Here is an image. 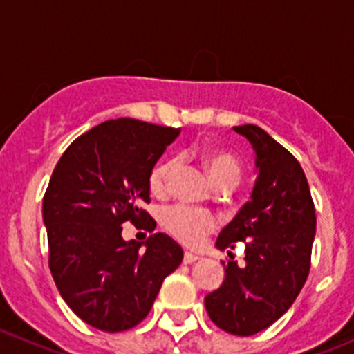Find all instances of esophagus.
Wrapping results in <instances>:
<instances>
[{
    "label": "esophagus",
    "instance_id": "34e87169",
    "mask_svg": "<svg viewBox=\"0 0 354 354\" xmlns=\"http://www.w3.org/2000/svg\"><path fill=\"white\" fill-rule=\"evenodd\" d=\"M197 260H199V257L192 255V253H185L183 255V263H194L197 262Z\"/></svg>",
    "mask_w": 354,
    "mask_h": 354
}]
</instances>
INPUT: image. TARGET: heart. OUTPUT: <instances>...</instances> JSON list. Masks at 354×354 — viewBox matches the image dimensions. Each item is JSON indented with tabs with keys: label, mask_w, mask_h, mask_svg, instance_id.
Wrapping results in <instances>:
<instances>
[{
	"label": "heart",
	"mask_w": 354,
	"mask_h": 354,
	"mask_svg": "<svg viewBox=\"0 0 354 354\" xmlns=\"http://www.w3.org/2000/svg\"><path fill=\"white\" fill-rule=\"evenodd\" d=\"M204 167L216 188H232L241 180L239 162L230 153L220 150H204L201 153ZM176 173V162L164 160L151 169L148 187L153 196H166L171 190L173 174ZM162 227L185 243L187 246H199L207 234L216 229V216L209 211L192 209L188 206H173L162 211Z\"/></svg>",
	"instance_id": "heart-1"
}]
</instances>
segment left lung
Instances as JSON below:
<instances>
[{
	"mask_svg": "<svg viewBox=\"0 0 354 354\" xmlns=\"http://www.w3.org/2000/svg\"><path fill=\"white\" fill-rule=\"evenodd\" d=\"M255 151L257 181L232 222L220 232L218 250L243 241L244 266L229 262L222 286L207 293L211 322L232 335H255L295 302L311 269L316 213L299 160L259 125H237Z\"/></svg>",
	"mask_w": 354,
	"mask_h": 354,
	"instance_id": "obj_1",
	"label": "left lung"
}]
</instances>
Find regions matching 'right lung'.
Masks as SVG:
<instances>
[{"label":"right lung","instance_id":"right-lung-1","mask_svg":"<svg viewBox=\"0 0 354 354\" xmlns=\"http://www.w3.org/2000/svg\"><path fill=\"white\" fill-rule=\"evenodd\" d=\"M180 129L134 118L95 125L73 141L43 197L48 267L75 315L102 332H124L150 313L162 281L183 260L166 234L145 243L124 241L122 223L143 222L150 203L148 176Z\"/></svg>","mask_w":354,"mask_h":354}]
</instances>
